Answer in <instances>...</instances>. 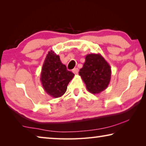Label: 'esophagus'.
Returning <instances> with one entry per match:
<instances>
[{"label":"esophagus","mask_w":146,"mask_h":146,"mask_svg":"<svg viewBox=\"0 0 146 146\" xmlns=\"http://www.w3.org/2000/svg\"><path fill=\"white\" fill-rule=\"evenodd\" d=\"M72 71H73V73L74 74H77L78 73V68H74Z\"/></svg>","instance_id":"esophagus-1"}]
</instances>
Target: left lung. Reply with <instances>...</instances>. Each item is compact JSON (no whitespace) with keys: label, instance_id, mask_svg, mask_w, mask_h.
Wrapping results in <instances>:
<instances>
[{"label":"left lung","instance_id":"1","mask_svg":"<svg viewBox=\"0 0 146 146\" xmlns=\"http://www.w3.org/2000/svg\"><path fill=\"white\" fill-rule=\"evenodd\" d=\"M79 71L86 88L93 94L100 93L108 88L111 80L110 64L100 54H88Z\"/></svg>","mask_w":146,"mask_h":146}]
</instances>
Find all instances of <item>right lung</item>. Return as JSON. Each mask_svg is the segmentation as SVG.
Listing matches in <instances>:
<instances>
[{"mask_svg": "<svg viewBox=\"0 0 146 146\" xmlns=\"http://www.w3.org/2000/svg\"><path fill=\"white\" fill-rule=\"evenodd\" d=\"M74 74L67 70L59 56L51 50L44 60L40 73V81L44 91L53 98L62 96L67 90Z\"/></svg>", "mask_w": 146, "mask_h": 146, "instance_id": "right-lung-1", "label": "right lung"}]
</instances>
